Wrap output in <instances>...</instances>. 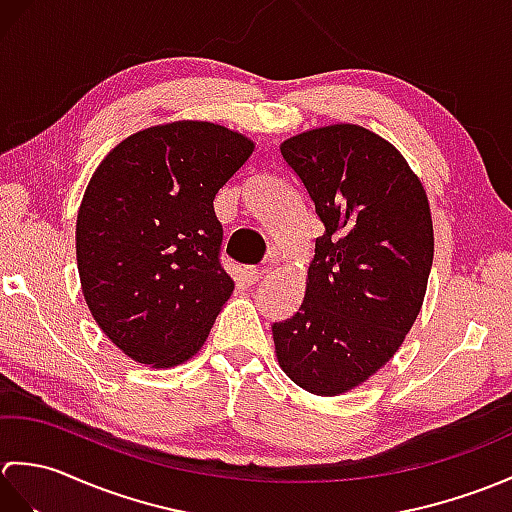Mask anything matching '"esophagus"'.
Instances as JSON below:
<instances>
[{"instance_id": "esophagus-1", "label": "esophagus", "mask_w": 512, "mask_h": 512, "mask_svg": "<svg viewBox=\"0 0 512 512\" xmlns=\"http://www.w3.org/2000/svg\"><path fill=\"white\" fill-rule=\"evenodd\" d=\"M264 273H266V268H255V266L244 268V277H246L248 284H257V281L264 277Z\"/></svg>"}]
</instances>
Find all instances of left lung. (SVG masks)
<instances>
[{
	"mask_svg": "<svg viewBox=\"0 0 512 512\" xmlns=\"http://www.w3.org/2000/svg\"><path fill=\"white\" fill-rule=\"evenodd\" d=\"M281 156L314 202L306 297L273 323L286 376L317 396H339L374 376L405 341L433 264L427 193L400 151L361 125L310 129Z\"/></svg>",
	"mask_w": 512,
	"mask_h": 512,
	"instance_id": "1",
	"label": "left lung"
}]
</instances>
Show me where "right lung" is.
<instances>
[{
    "label": "right lung",
    "mask_w": 512,
    "mask_h": 512,
    "mask_svg": "<svg viewBox=\"0 0 512 512\" xmlns=\"http://www.w3.org/2000/svg\"><path fill=\"white\" fill-rule=\"evenodd\" d=\"M253 149L222 125L176 121L127 136L96 167L76 266L94 321L132 361L173 367L204 345L235 288L213 200Z\"/></svg>",
    "instance_id": "add662e5"
}]
</instances>
